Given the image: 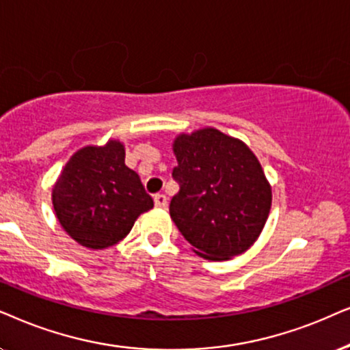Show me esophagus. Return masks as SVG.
I'll return each instance as SVG.
<instances>
[{"label": "esophagus", "mask_w": 350, "mask_h": 350, "mask_svg": "<svg viewBox=\"0 0 350 350\" xmlns=\"http://www.w3.org/2000/svg\"><path fill=\"white\" fill-rule=\"evenodd\" d=\"M153 202H155V206H160V208L167 206V198H166V195H163V193H157L155 197H153Z\"/></svg>", "instance_id": "1"}]
</instances>
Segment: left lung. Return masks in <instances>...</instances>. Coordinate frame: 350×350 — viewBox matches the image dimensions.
I'll return each mask as SVG.
<instances>
[{"mask_svg": "<svg viewBox=\"0 0 350 350\" xmlns=\"http://www.w3.org/2000/svg\"><path fill=\"white\" fill-rule=\"evenodd\" d=\"M179 192L170 214L184 239L204 259H230L258 239L272 204V190L254 153L213 128L174 141Z\"/></svg>", "mask_w": 350, "mask_h": 350, "instance_id": "obj_1", "label": "left lung"}]
</instances>
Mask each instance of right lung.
<instances>
[{
  "label": "right lung",
  "instance_id": "obj_1",
  "mask_svg": "<svg viewBox=\"0 0 350 350\" xmlns=\"http://www.w3.org/2000/svg\"><path fill=\"white\" fill-rule=\"evenodd\" d=\"M55 216L64 230L92 250L118 243L139 214L153 208L139 176L124 165V147H85L65 165L53 190Z\"/></svg>",
  "mask_w": 350,
  "mask_h": 350
}]
</instances>
